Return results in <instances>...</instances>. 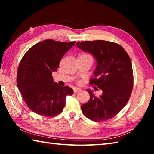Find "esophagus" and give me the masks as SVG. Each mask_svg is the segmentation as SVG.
Segmentation results:
<instances>
[{
    "instance_id": "1",
    "label": "esophagus",
    "mask_w": 154,
    "mask_h": 154,
    "mask_svg": "<svg viewBox=\"0 0 154 154\" xmlns=\"http://www.w3.org/2000/svg\"><path fill=\"white\" fill-rule=\"evenodd\" d=\"M81 90H82L79 89V88H74V89H73L74 93H77V92H80Z\"/></svg>"
}]
</instances>
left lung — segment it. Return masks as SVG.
I'll return each instance as SVG.
<instances>
[{
	"label": "left lung",
	"mask_w": 154,
	"mask_h": 154,
	"mask_svg": "<svg viewBox=\"0 0 154 154\" xmlns=\"http://www.w3.org/2000/svg\"><path fill=\"white\" fill-rule=\"evenodd\" d=\"M77 47L95 58V78L91 79L90 83L103 91L102 94L96 96L92 90H86L90 98L82 105L83 113L94 122L113 118L126 105L133 88L128 54L118 44L103 40L77 42Z\"/></svg>",
	"instance_id": "left-lung-1"
}]
</instances>
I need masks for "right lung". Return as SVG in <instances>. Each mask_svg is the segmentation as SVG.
<instances>
[{
    "label": "right lung",
    "mask_w": 154,
    "mask_h": 154,
    "mask_svg": "<svg viewBox=\"0 0 154 154\" xmlns=\"http://www.w3.org/2000/svg\"><path fill=\"white\" fill-rule=\"evenodd\" d=\"M75 42L47 39L33 45L22 58L17 85L28 106L35 113L46 117L60 113L66 96L73 94L72 88L54 82L52 72L57 71L62 58Z\"/></svg>",
    "instance_id": "obj_1"
}]
</instances>
